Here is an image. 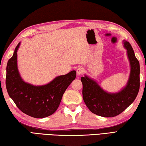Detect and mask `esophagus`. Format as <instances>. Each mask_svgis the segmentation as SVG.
<instances>
[{
  "label": "esophagus",
  "instance_id": "esophagus-1",
  "mask_svg": "<svg viewBox=\"0 0 146 146\" xmlns=\"http://www.w3.org/2000/svg\"><path fill=\"white\" fill-rule=\"evenodd\" d=\"M84 72V69L82 68H78L76 69V74L78 75H82Z\"/></svg>",
  "mask_w": 146,
  "mask_h": 146
}]
</instances>
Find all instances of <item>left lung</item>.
Wrapping results in <instances>:
<instances>
[{"mask_svg": "<svg viewBox=\"0 0 146 146\" xmlns=\"http://www.w3.org/2000/svg\"><path fill=\"white\" fill-rule=\"evenodd\" d=\"M130 64V74L126 86L118 93H108L93 78L81 77L83 100L94 114L103 117H113L123 112L134 102L140 88V64L128 42L123 40Z\"/></svg>", "mask_w": 146, "mask_h": 146, "instance_id": "obj_1", "label": "left lung"}]
</instances>
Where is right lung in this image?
<instances>
[{
  "mask_svg": "<svg viewBox=\"0 0 146 146\" xmlns=\"http://www.w3.org/2000/svg\"><path fill=\"white\" fill-rule=\"evenodd\" d=\"M18 44L6 67V86L8 95L22 112L34 118H45L58 108L65 92L76 78L75 70L56 76L45 85L35 86L24 82L17 67Z\"/></svg>",
  "mask_w": 146,
  "mask_h": 146,
  "instance_id": "1",
  "label": "right lung"
}]
</instances>
